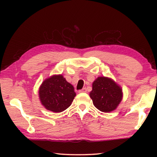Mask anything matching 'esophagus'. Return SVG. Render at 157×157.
I'll return each instance as SVG.
<instances>
[{
    "mask_svg": "<svg viewBox=\"0 0 157 157\" xmlns=\"http://www.w3.org/2000/svg\"><path fill=\"white\" fill-rule=\"evenodd\" d=\"M87 91V89H86V87H84V88H83L82 89H81V90H79V93H86Z\"/></svg>",
    "mask_w": 157,
    "mask_h": 157,
    "instance_id": "obj_1",
    "label": "esophagus"
}]
</instances>
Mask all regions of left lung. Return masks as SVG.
<instances>
[{"instance_id": "left-lung-1", "label": "left lung", "mask_w": 157, "mask_h": 157, "mask_svg": "<svg viewBox=\"0 0 157 157\" xmlns=\"http://www.w3.org/2000/svg\"><path fill=\"white\" fill-rule=\"evenodd\" d=\"M90 98L95 107L102 112L115 110L123 99V91L112 79L98 77L93 82Z\"/></svg>"}]
</instances>
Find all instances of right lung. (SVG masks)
Returning <instances> with one entry per match:
<instances>
[{
  "label": "right lung",
  "instance_id": "1",
  "mask_svg": "<svg viewBox=\"0 0 157 157\" xmlns=\"http://www.w3.org/2000/svg\"><path fill=\"white\" fill-rule=\"evenodd\" d=\"M39 95L41 103L46 109L59 113L70 107L76 94L73 85L62 75H54L42 82Z\"/></svg>",
  "mask_w": 157,
  "mask_h": 157
}]
</instances>
